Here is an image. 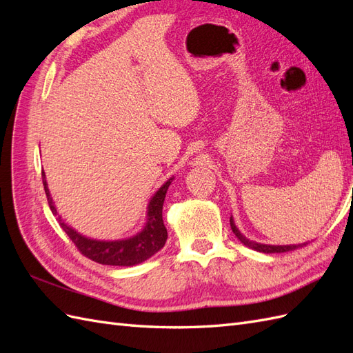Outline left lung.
Instances as JSON below:
<instances>
[{
	"label": "left lung",
	"instance_id": "obj_1",
	"mask_svg": "<svg viewBox=\"0 0 353 353\" xmlns=\"http://www.w3.org/2000/svg\"><path fill=\"white\" fill-rule=\"evenodd\" d=\"M230 223H231V230L232 232L236 234V237L244 244L248 245V248L256 250V252H262V253H284V252H290V250H296V249H301L303 245H306L307 243H302V244H290V245H271V244H261V243H256L252 241L249 239H245L243 234L239 231V228L236 227V223H234L232 218H230Z\"/></svg>",
	"mask_w": 353,
	"mask_h": 353
}]
</instances>
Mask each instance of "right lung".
Segmentation results:
<instances>
[{"label": "right lung", "mask_w": 353, "mask_h": 353, "mask_svg": "<svg viewBox=\"0 0 353 353\" xmlns=\"http://www.w3.org/2000/svg\"><path fill=\"white\" fill-rule=\"evenodd\" d=\"M172 179L174 178L168 179L166 183L156 191V194L152 197L150 203H148L145 227L141 232H138L134 237L116 241L92 240L88 237H83L82 234L66 225L59 216L60 227L68 234L72 243L78 248V250L94 262L113 266H132L137 263H141L148 258H152V256L162 249L166 243L168 231L162 219V209L166 197V191L170 183H172ZM42 184H44L48 206L52 212V215H59L54 203H52V199L50 196V190L47 187V179L44 172H42Z\"/></svg>", "instance_id": "obj_1"}]
</instances>
